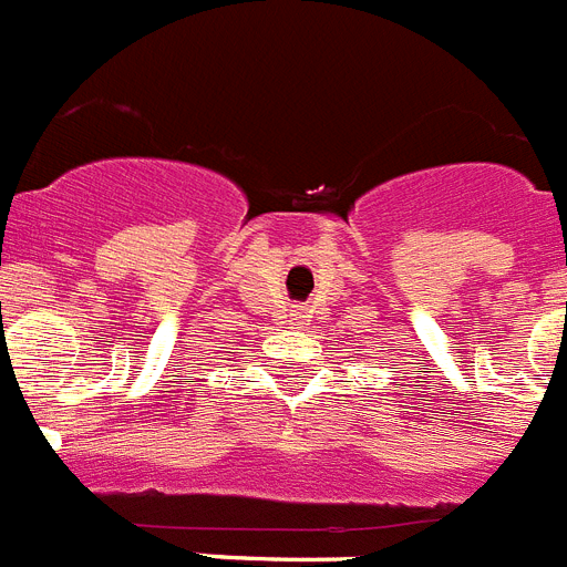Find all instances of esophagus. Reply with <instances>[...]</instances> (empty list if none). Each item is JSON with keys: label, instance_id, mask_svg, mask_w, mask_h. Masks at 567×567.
<instances>
[{"label": "esophagus", "instance_id": "obj_1", "mask_svg": "<svg viewBox=\"0 0 567 567\" xmlns=\"http://www.w3.org/2000/svg\"><path fill=\"white\" fill-rule=\"evenodd\" d=\"M303 318H307V315L292 309V315H289V329H303Z\"/></svg>", "mask_w": 567, "mask_h": 567}]
</instances>
